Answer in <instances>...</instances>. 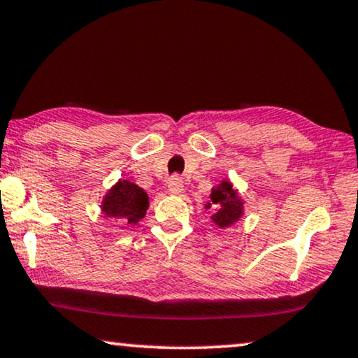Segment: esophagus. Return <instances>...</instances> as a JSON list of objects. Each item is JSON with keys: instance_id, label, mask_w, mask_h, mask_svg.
<instances>
[{"instance_id": "obj_1", "label": "esophagus", "mask_w": 358, "mask_h": 358, "mask_svg": "<svg viewBox=\"0 0 358 358\" xmlns=\"http://www.w3.org/2000/svg\"><path fill=\"white\" fill-rule=\"evenodd\" d=\"M167 186H169V191L172 194H180L181 191H183V181H181L178 175H175V177L170 178Z\"/></svg>"}]
</instances>
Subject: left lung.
Returning <instances> with one entry per match:
<instances>
[{
  "mask_svg": "<svg viewBox=\"0 0 358 358\" xmlns=\"http://www.w3.org/2000/svg\"><path fill=\"white\" fill-rule=\"evenodd\" d=\"M210 203L206 204V209H213L210 219L220 229L230 227L240 217H243V199L238 196V191L229 180H224L219 186H214L210 191Z\"/></svg>",
  "mask_w": 358,
  "mask_h": 358,
  "instance_id": "8db88e82",
  "label": "left lung"
}]
</instances>
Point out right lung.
I'll list each match as a JSON object with an SVG mask.
<instances>
[{
	"label": "right lung",
	"instance_id": "right-lung-1",
	"mask_svg": "<svg viewBox=\"0 0 358 358\" xmlns=\"http://www.w3.org/2000/svg\"><path fill=\"white\" fill-rule=\"evenodd\" d=\"M105 217L117 220L118 224H138L149 209L148 193L129 180H120L112 186L100 206Z\"/></svg>",
	"mask_w": 358,
	"mask_h": 358
}]
</instances>
